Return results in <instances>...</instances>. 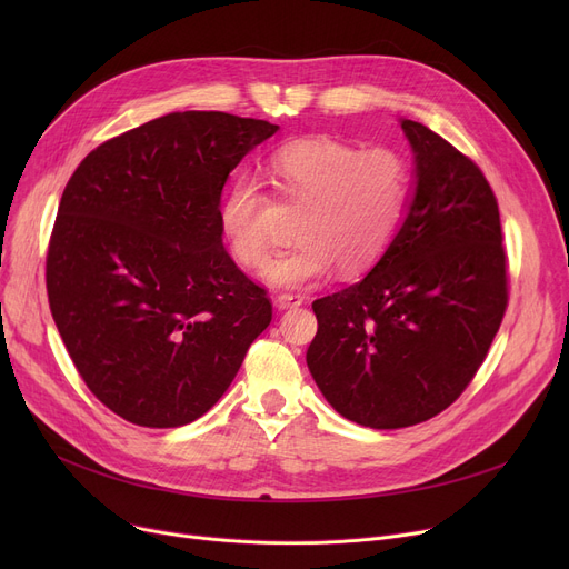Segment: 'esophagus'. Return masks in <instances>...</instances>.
<instances>
[{
  "label": "esophagus",
  "instance_id": "esophagus-1",
  "mask_svg": "<svg viewBox=\"0 0 569 569\" xmlns=\"http://www.w3.org/2000/svg\"><path fill=\"white\" fill-rule=\"evenodd\" d=\"M274 305H277V309H297V307H302L305 305V297L302 295H295V292H281V295H277V300H274Z\"/></svg>",
  "mask_w": 569,
  "mask_h": 569
}]
</instances>
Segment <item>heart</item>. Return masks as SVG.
Returning a JSON list of instances; mask_svg holds the SVG:
<instances>
[{
	"mask_svg": "<svg viewBox=\"0 0 569 569\" xmlns=\"http://www.w3.org/2000/svg\"><path fill=\"white\" fill-rule=\"evenodd\" d=\"M281 196L302 204L295 223L300 239L262 267L277 288H305L335 272L362 274L392 247L406 214L410 170L387 147L360 149L335 138H302L269 159ZM262 184L253 174L234 177L219 202V228L232 258L260 267L274 247V228Z\"/></svg>",
	"mask_w": 569,
	"mask_h": 569,
	"instance_id": "1",
	"label": "heart"
}]
</instances>
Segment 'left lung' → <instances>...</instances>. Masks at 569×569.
Returning <instances> with one entry per match:
<instances>
[{
    "mask_svg": "<svg viewBox=\"0 0 569 569\" xmlns=\"http://www.w3.org/2000/svg\"><path fill=\"white\" fill-rule=\"evenodd\" d=\"M415 179L406 219L371 272L313 302L307 365L346 420L403 429L455 403L485 362L507 307L496 196L482 170L401 119Z\"/></svg>",
    "mask_w": 569,
    "mask_h": 569,
    "instance_id": "8db88e82",
    "label": "left lung"
}]
</instances>
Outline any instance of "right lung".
<instances>
[{"instance_id":"right-lung-1","label":"right lung","mask_w":569,"mask_h":569,"mask_svg":"<svg viewBox=\"0 0 569 569\" xmlns=\"http://www.w3.org/2000/svg\"><path fill=\"white\" fill-rule=\"evenodd\" d=\"M277 124L170 112L89 152L57 209L48 302L92 395L127 422L184 427L212 408L272 320L223 249L228 174Z\"/></svg>"}]
</instances>
